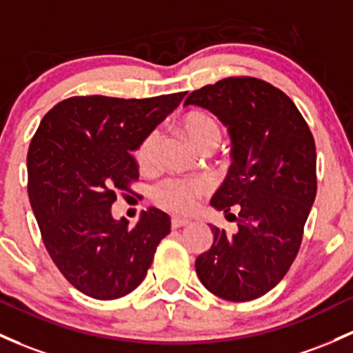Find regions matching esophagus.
Listing matches in <instances>:
<instances>
[{
	"label": "esophagus",
	"mask_w": 353,
	"mask_h": 353,
	"mask_svg": "<svg viewBox=\"0 0 353 353\" xmlns=\"http://www.w3.org/2000/svg\"><path fill=\"white\" fill-rule=\"evenodd\" d=\"M188 224H191V221L183 219V218H172V219H170V226H172L174 230H177V228H184V226H188Z\"/></svg>",
	"instance_id": "1"
}]
</instances>
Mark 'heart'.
Listing matches in <instances>:
<instances>
[{
  "label": "heart",
  "mask_w": 353,
  "mask_h": 353,
  "mask_svg": "<svg viewBox=\"0 0 353 353\" xmlns=\"http://www.w3.org/2000/svg\"><path fill=\"white\" fill-rule=\"evenodd\" d=\"M177 130L183 135L192 149L197 152L214 150L221 141V127L211 115L204 112H189L181 119ZM159 147H161V134L152 130L139 142L134 157L139 169L150 172L157 168ZM206 188L201 183H188L181 179H168L154 189V203L170 212L185 214L194 209L197 199L204 194Z\"/></svg>",
  "instance_id": "heart-1"
}]
</instances>
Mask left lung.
I'll use <instances>...</instances> for the list:
<instances>
[{
    "label": "left lung",
    "instance_id": "8db88e82",
    "mask_svg": "<svg viewBox=\"0 0 353 353\" xmlns=\"http://www.w3.org/2000/svg\"><path fill=\"white\" fill-rule=\"evenodd\" d=\"M184 105L208 108L230 130L233 164L211 206L239 209L236 233L211 226L196 273L216 296L254 300L283 280L300 250L316 196L315 141L293 100L254 77L206 85Z\"/></svg>",
    "mask_w": 353,
    "mask_h": 353
}]
</instances>
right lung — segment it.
<instances>
[{
	"mask_svg": "<svg viewBox=\"0 0 353 353\" xmlns=\"http://www.w3.org/2000/svg\"><path fill=\"white\" fill-rule=\"evenodd\" d=\"M70 97L40 122L28 149V196L46 251L79 292L115 300L145 278L170 218L149 208L115 221L117 192L139 179L132 152L184 99Z\"/></svg>",
	"mask_w": 353,
	"mask_h": 353,
	"instance_id": "add662e5",
	"label": "right lung"
}]
</instances>
